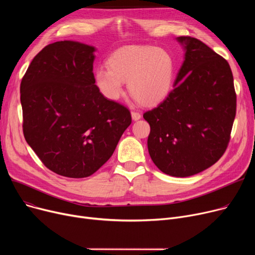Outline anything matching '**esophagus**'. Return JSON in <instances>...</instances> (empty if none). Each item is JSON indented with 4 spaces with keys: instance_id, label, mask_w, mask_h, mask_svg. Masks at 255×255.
<instances>
[{
    "instance_id": "34e87169",
    "label": "esophagus",
    "mask_w": 255,
    "mask_h": 255,
    "mask_svg": "<svg viewBox=\"0 0 255 255\" xmlns=\"http://www.w3.org/2000/svg\"><path fill=\"white\" fill-rule=\"evenodd\" d=\"M131 116H132V119L134 121H137L141 118V115L138 113V112H135V111H132L131 112Z\"/></svg>"
}]
</instances>
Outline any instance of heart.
<instances>
[{"label": "heart", "instance_id": "b5f03b06", "mask_svg": "<svg viewBox=\"0 0 255 255\" xmlns=\"http://www.w3.org/2000/svg\"><path fill=\"white\" fill-rule=\"evenodd\" d=\"M107 69L95 72L96 85L107 99L118 100L127 82L131 95L142 104L162 101L171 90L175 65L169 53L148 45H129L115 51Z\"/></svg>", "mask_w": 255, "mask_h": 255}]
</instances>
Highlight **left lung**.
Listing matches in <instances>:
<instances>
[{
	"label": "left lung",
	"mask_w": 255,
	"mask_h": 255,
	"mask_svg": "<svg viewBox=\"0 0 255 255\" xmlns=\"http://www.w3.org/2000/svg\"><path fill=\"white\" fill-rule=\"evenodd\" d=\"M185 61L167 97L145 112L149 154L172 177H189L216 163L227 149L237 95L229 62L200 40L181 36Z\"/></svg>",
	"instance_id": "left-lung-1"
}]
</instances>
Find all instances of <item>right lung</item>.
I'll return each mask as SVG.
<instances>
[{
  "label": "right lung",
  "instance_id": "1",
  "mask_svg": "<svg viewBox=\"0 0 255 255\" xmlns=\"http://www.w3.org/2000/svg\"><path fill=\"white\" fill-rule=\"evenodd\" d=\"M94 51L74 41L48 44L20 83L24 138L48 169L67 178L96 172L131 124L127 107L95 85Z\"/></svg>",
  "mask_w": 255,
  "mask_h": 255
}]
</instances>
